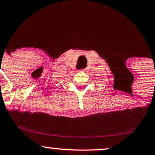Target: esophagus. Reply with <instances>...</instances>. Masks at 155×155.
Instances as JSON below:
<instances>
[{
    "label": "esophagus",
    "instance_id": "obj_1",
    "mask_svg": "<svg viewBox=\"0 0 155 155\" xmlns=\"http://www.w3.org/2000/svg\"><path fill=\"white\" fill-rule=\"evenodd\" d=\"M81 71H86V70H81Z\"/></svg>",
    "mask_w": 155,
    "mask_h": 155
}]
</instances>
